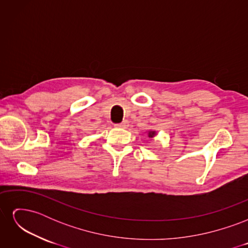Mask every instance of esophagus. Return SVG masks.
I'll list each match as a JSON object with an SVG mask.
<instances>
[{
	"mask_svg": "<svg viewBox=\"0 0 248 248\" xmlns=\"http://www.w3.org/2000/svg\"><path fill=\"white\" fill-rule=\"evenodd\" d=\"M116 127H119V128H127V127L129 126V122L127 121V120H124L121 123H117L115 124Z\"/></svg>",
	"mask_w": 248,
	"mask_h": 248,
	"instance_id": "esophagus-1",
	"label": "esophagus"
}]
</instances>
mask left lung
<instances>
[{
	"instance_id": "1",
	"label": "left lung",
	"mask_w": 248,
	"mask_h": 248,
	"mask_svg": "<svg viewBox=\"0 0 248 248\" xmlns=\"http://www.w3.org/2000/svg\"><path fill=\"white\" fill-rule=\"evenodd\" d=\"M155 134H156L155 131L150 130V131L148 132V137H149V138H153V137H155Z\"/></svg>"
}]
</instances>
